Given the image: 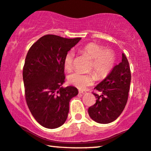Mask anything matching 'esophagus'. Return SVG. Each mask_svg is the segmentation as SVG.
<instances>
[{"mask_svg": "<svg viewBox=\"0 0 151 151\" xmlns=\"http://www.w3.org/2000/svg\"><path fill=\"white\" fill-rule=\"evenodd\" d=\"M79 93H80L82 94H86L87 92H86V91H85V90H80V91H79Z\"/></svg>", "mask_w": 151, "mask_h": 151, "instance_id": "obj_1", "label": "esophagus"}]
</instances>
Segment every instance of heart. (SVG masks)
I'll use <instances>...</instances> for the list:
<instances>
[{"instance_id": "b5f03b06", "label": "heart", "mask_w": 151, "mask_h": 151, "mask_svg": "<svg viewBox=\"0 0 151 151\" xmlns=\"http://www.w3.org/2000/svg\"><path fill=\"white\" fill-rule=\"evenodd\" d=\"M80 52L86 55L92 59L90 70H93L99 78H104L109 73L114 67L115 55L111 49H104L103 46L96 43H89L79 49ZM74 54L68 52L64 58L63 65L67 71L73 68ZM69 82L79 89H85L93 84L96 76L94 73L75 72L68 78Z\"/></svg>"}]
</instances>
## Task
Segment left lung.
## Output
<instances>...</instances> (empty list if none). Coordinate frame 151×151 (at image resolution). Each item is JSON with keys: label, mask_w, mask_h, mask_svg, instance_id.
I'll return each instance as SVG.
<instances>
[{"label": "left lung", "mask_w": 151, "mask_h": 151, "mask_svg": "<svg viewBox=\"0 0 151 151\" xmlns=\"http://www.w3.org/2000/svg\"><path fill=\"white\" fill-rule=\"evenodd\" d=\"M131 72L126 55L122 53V62L113 68L110 73L94 89L96 101L90 106L88 114L99 124H109L117 119L124 111L128 98Z\"/></svg>", "instance_id": "left-lung-1"}]
</instances>
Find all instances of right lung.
I'll return each mask as SVG.
<instances>
[{
  "label": "right lung",
  "instance_id": "1",
  "mask_svg": "<svg viewBox=\"0 0 151 151\" xmlns=\"http://www.w3.org/2000/svg\"><path fill=\"white\" fill-rule=\"evenodd\" d=\"M80 40L48 34L27 52L23 69L25 101L34 119L46 128H57L65 122L69 101L78 94L76 87L61 86L64 58Z\"/></svg>",
  "mask_w": 151,
  "mask_h": 151
}]
</instances>
